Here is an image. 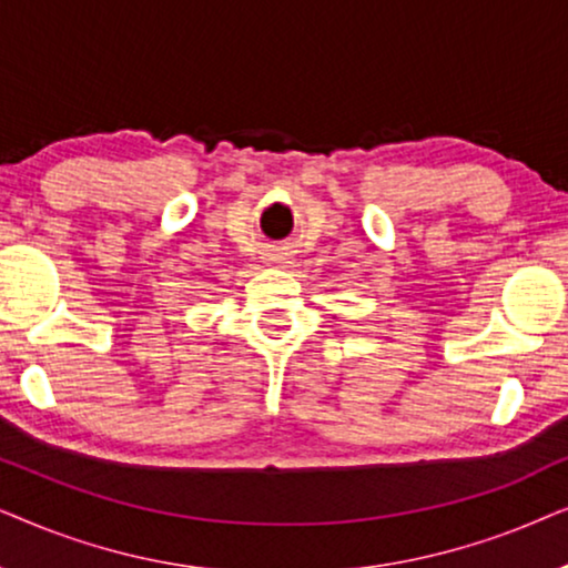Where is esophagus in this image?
<instances>
[{"instance_id":"esophagus-1","label":"esophagus","mask_w":568,"mask_h":568,"mask_svg":"<svg viewBox=\"0 0 568 568\" xmlns=\"http://www.w3.org/2000/svg\"><path fill=\"white\" fill-rule=\"evenodd\" d=\"M272 262H275V264H288V254H275V256H272Z\"/></svg>"}]
</instances>
